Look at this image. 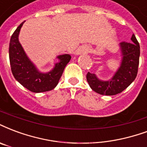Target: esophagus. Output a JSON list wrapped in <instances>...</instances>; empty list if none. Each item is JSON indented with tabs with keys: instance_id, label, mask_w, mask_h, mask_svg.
<instances>
[{
	"instance_id": "obj_1",
	"label": "esophagus",
	"mask_w": 147,
	"mask_h": 147,
	"mask_svg": "<svg viewBox=\"0 0 147 147\" xmlns=\"http://www.w3.org/2000/svg\"><path fill=\"white\" fill-rule=\"evenodd\" d=\"M88 52V48L85 46L79 47V49L76 51V54H86Z\"/></svg>"
}]
</instances>
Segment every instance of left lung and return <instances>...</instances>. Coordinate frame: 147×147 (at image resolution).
<instances>
[{
	"label": "left lung",
	"instance_id": "1",
	"mask_svg": "<svg viewBox=\"0 0 147 147\" xmlns=\"http://www.w3.org/2000/svg\"><path fill=\"white\" fill-rule=\"evenodd\" d=\"M131 42L120 43L121 62L114 76L107 81L99 79L95 74L88 72L86 79L90 88L101 95L113 96L121 93L131 84L137 76L140 62V47L134 34Z\"/></svg>",
	"mask_w": 147,
	"mask_h": 147
}]
</instances>
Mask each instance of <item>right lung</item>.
<instances>
[{
	"label": "right lung",
	"instance_id": "1",
	"mask_svg": "<svg viewBox=\"0 0 147 147\" xmlns=\"http://www.w3.org/2000/svg\"><path fill=\"white\" fill-rule=\"evenodd\" d=\"M23 22H22L11 37L9 44V60L11 72L15 79L24 87L33 93H42L56 87L62 76L65 66L71 60L70 54L57 56L59 61L48 72H40L29 60L18 41V35Z\"/></svg>",
	"mask_w": 147,
	"mask_h": 147
}]
</instances>
